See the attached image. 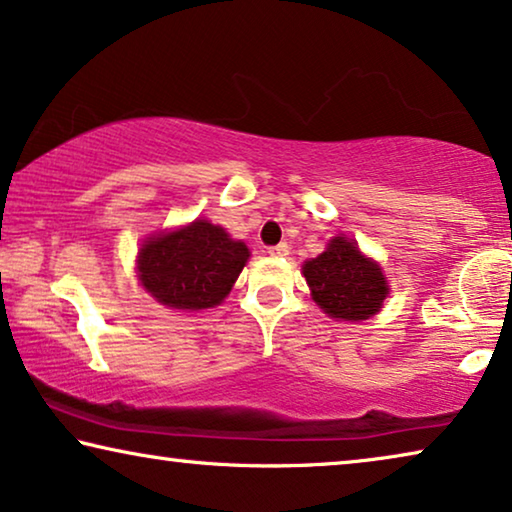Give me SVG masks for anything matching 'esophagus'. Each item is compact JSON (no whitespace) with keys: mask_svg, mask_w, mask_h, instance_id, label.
<instances>
[{"mask_svg":"<svg viewBox=\"0 0 512 512\" xmlns=\"http://www.w3.org/2000/svg\"><path fill=\"white\" fill-rule=\"evenodd\" d=\"M287 253H289L287 243H278V246H271L269 248V255H273V257H285Z\"/></svg>","mask_w":512,"mask_h":512,"instance_id":"obj_1","label":"esophagus"}]
</instances>
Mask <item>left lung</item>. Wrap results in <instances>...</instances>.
I'll return each instance as SVG.
<instances>
[{
	"mask_svg": "<svg viewBox=\"0 0 512 512\" xmlns=\"http://www.w3.org/2000/svg\"><path fill=\"white\" fill-rule=\"evenodd\" d=\"M303 276L326 315L345 322H361L379 312L388 282L354 241L335 236L322 255L303 264Z\"/></svg>",
	"mask_w": 512,
	"mask_h": 512,
	"instance_id": "1",
	"label": "left lung"
}]
</instances>
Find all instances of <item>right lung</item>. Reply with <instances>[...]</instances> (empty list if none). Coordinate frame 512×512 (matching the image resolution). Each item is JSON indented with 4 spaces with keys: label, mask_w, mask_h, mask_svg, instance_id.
<instances>
[{
    "label": "right lung",
    "mask_w": 512,
    "mask_h": 512,
    "mask_svg": "<svg viewBox=\"0 0 512 512\" xmlns=\"http://www.w3.org/2000/svg\"><path fill=\"white\" fill-rule=\"evenodd\" d=\"M246 243L232 241L223 227L195 220L183 230L144 241L137 271L158 303L177 310L213 308L230 294L248 262Z\"/></svg>",
    "instance_id": "add662e5"
}]
</instances>
